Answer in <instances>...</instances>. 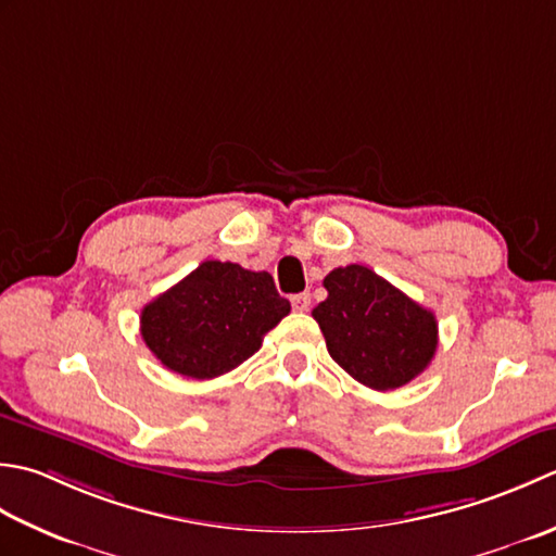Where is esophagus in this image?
Returning <instances> with one entry per match:
<instances>
[{"label":"esophagus","instance_id":"esophagus-1","mask_svg":"<svg viewBox=\"0 0 556 556\" xmlns=\"http://www.w3.org/2000/svg\"><path fill=\"white\" fill-rule=\"evenodd\" d=\"M290 302H292V309H294V312H307V309H309V304H312V300H309V294H307V292L294 294V298H292Z\"/></svg>","mask_w":556,"mask_h":556}]
</instances>
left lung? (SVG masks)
Returning <instances> with one entry per match:
<instances>
[{"label":"left lung","instance_id":"left-lung-1","mask_svg":"<svg viewBox=\"0 0 556 556\" xmlns=\"http://www.w3.org/2000/svg\"><path fill=\"white\" fill-rule=\"evenodd\" d=\"M328 298L312 316L328 355L374 391L413 381L432 362L439 343L434 314L371 268L350 264L324 278Z\"/></svg>","mask_w":556,"mask_h":556}]
</instances>
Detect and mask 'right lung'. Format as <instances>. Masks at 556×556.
I'll return each instance as SVG.
<instances>
[{
  "mask_svg": "<svg viewBox=\"0 0 556 556\" xmlns=\"http://www.w3.org/2000/svg\"><path fill=\"white\" fill-rule=\"evenodd\" d=\"M290 302L266 270L230 262H203L141 309V336L169 371L213 379L240 367Z\"/></svg>",
  "mask_w": 556,
  "mask_h": 556,
  "instance_id": "add662e5",
  "label": "right lung"
}]
</instances>
